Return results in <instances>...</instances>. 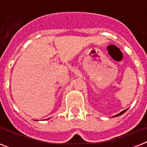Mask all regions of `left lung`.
<instances>
[{"mask_svg":"<svg viewBox=\"0 0 147 147\" xmlns=\"http://www.w3.org/2000/svg\"><path fill=\"white\" fill-rule=\"evenodd\" d=\"M127 111V110H124V111H121V113H119L118 114H116V115H115V116H114V117H118V116H120V115H121V114H123V113H124V112Z\"/></svg>","mask_w":147,"mask_h":147,"instance_id":"8db88e82","label":"left lung"}]
</instances>
